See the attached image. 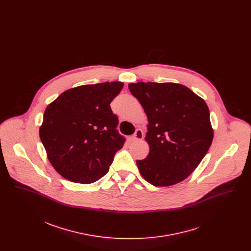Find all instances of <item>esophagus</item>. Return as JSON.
I'll return each instance as SVG.
<instances>
[{
  "label": "esophagus",
  "instance_id": "obj_1",
  "mask_svg": "<svg viewBox=\"0 0 251 251\" xmlns=\"http://www.w3.org/2000/svg\"><path fill=\"white\" fill-rule=\"evenodd\" d=\"M143 131L141 129H137L134 134L131 136V140L132 141H139V140H142L143 139Z\"/></svg>",
  "mask_w": 251,
  "mask_h": 251
}]
</instances>
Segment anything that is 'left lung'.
Returning <instances> with one entry per match:
<instances>
[{"instance_id":"left-lung-1","label":"left lung","mask_w":251,"mask_h":251,"mask_svg":"<svg viewBox=\"0 0 251 251\" xmlns=\"http://www.w3.org/2000/svg\"><path fill=\"white\" fill-rule=\"evenodd\" d=\"M148 118L147 158L136 165L154 186H170L186 179L213 142L214 130L206 102L191 89L175 83L128 85Z\"/></svg>"}]
</instances>
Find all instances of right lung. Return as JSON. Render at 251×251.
I'll return each mask as SVG.
<instances>
[{
  "mask_svg": "<svg viewBox=\"0 0 251 251\" xmlns=\"http://www.w3.org/2000/svg\"><path fill=\"white\" fill-rule=\"evenodd\" d=\"M121 82L71 88L50 103L39 128L49 161L62 177L88 184L103 177L125 138L110 103Z\"/></svg>",
  "mask_w": 251,
  "mask_h": 251,
  "instance_id": "obj_1",
  "label": "right lung"
}]
</instances>
